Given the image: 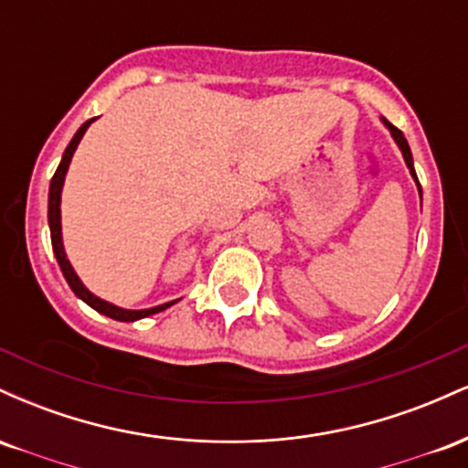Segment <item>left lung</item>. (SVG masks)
<instances>
[{"label":"left lung","instance_id":"8db88e82","mask_svg":"<svg viewBox=\"0 0 468 468\" xmlns=\"http://www.w3.org/2000/svg\"><path fill=\"white\" fill-rule=\"evenodd\" d=\"M380 121H383V125L388 127V130H389L391 138H394L396 144H399V149H400V152H402V158H405V165H407V169H410L411 178H413V182H416V186H418V193H420V200H422V189H420V182H418L416 169H413V155H411V149H410V144H407L405 136H402V132L399 130V127H394V125H391V122L388 121V118H380Z\"/></svg>","mask_w":468,"mask_h":468}]
</instances>
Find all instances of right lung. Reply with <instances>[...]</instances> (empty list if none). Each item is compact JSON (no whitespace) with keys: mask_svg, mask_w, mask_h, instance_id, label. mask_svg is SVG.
<instances>
[{"mask_svg":"<svg viewBox=\"0 0 468 468\" xmlns=\"http://www.w3.org/2000/svg\"><path fill=\"white\" fill-rule=\"evenodd\" d=\"M94 121H96V118H90V121H85L83 125L79 127L77 133H74V138L69 141V144L66 147V152H63L61 163H58L55 176H52V180H50V191H48V224H50L52 250H55L58 268H61V272H63V277H66L68 286L72 288V292L77 294L80 302L88 303L90 308L96 310V313L110 316V319L138 321V319H144V316H149V314L163 313V310L169 308V305H174L176 302H178V299H176V302H166L163 305H154V308H144V310H127V308H121V305L105 302V299L96 297L94 292H90V290L85 288V283L80 282L77 272H74L72 264H69L66 249H63V235H61V191H63V182H66L68 166H69V163H72V155H74V152H77L80 138H83V133L88 132V127L92 125Z\"/></svg>","mask_w":468,"mask_h":468,"instance_id":"obj_1","label":"right lung"}]
</instances>
